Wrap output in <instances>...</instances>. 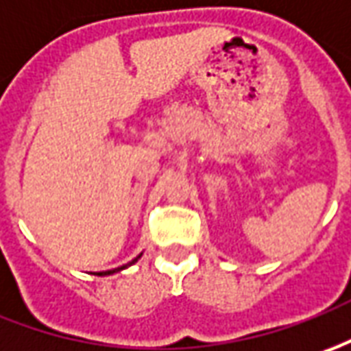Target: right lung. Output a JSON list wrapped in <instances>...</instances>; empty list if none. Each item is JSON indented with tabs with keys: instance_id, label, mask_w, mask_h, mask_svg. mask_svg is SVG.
<instances>
[{
	"instance_id": "obj_1",
	"label": "right lung",
	"mask_w": 351,
	"mask_h": 351,
	"mask_svg": "<svg viewBox=\"0 0 351 351\" xmlns=\"http://www.w3.org/2000/svg\"><path fill=\"white\" fill-rule=\"evenodd\" d=\"M140 257H142V254H140V256H136L134 259H132V261H128L126 265L117 267V269H111V271H99V273H97V276H107V275H113V273H119V271H123V269H126V267L134 265V263H136V261H138V259H140Z\"/></svg>"
}]
</instances>
